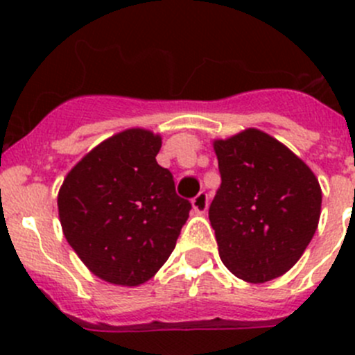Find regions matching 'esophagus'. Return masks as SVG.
I'll return each instance as SVG.
<instances>
[{
  "mask_svg": "<svg viewBox=\"0 0 355 355\" xmlns=\"http://www.w3.org/2000/svg\"><path fill=\"white\" fill-rule=\"evenodd\" d=\"M207 206H209V196H207L206 191H200L194 199H192V207L198 214H204L207 211Z\"/></svg>",
  "mask_w": 355,
  "mask_h": 355,
  "instance_id": "1",
  "label": "esophagus"
}]
</instances>
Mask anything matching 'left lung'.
I'll return each mask as SVG.
<instances>
[{"mask_svg": "<svg viewBox=\"0 0 355 355\" xmlns=\"http://www.w3.org/2000/svg\"><path fill=\"white\" fill-rule=\"evenodd\" d=\"M213 146L221 185L209 221L221 261L250 284L282 277L316 232L320 182L287 146L257 128Z\"/></svg>", "mask_w": 355, "mask_h": 355, "instance_id": "1", "label": "left lung"}]
</instances>
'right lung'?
<instances>
[{
  "label": "right lung",
  "instance_id": "obj_1",
  "mask_svg": "<svg viewBox=\"0 0 355 355\" xmlns=\"http://www.w3.org/2000/svg\"><path fill=\"white\" fill-rule=\"evenodd\" d=\"M161 137L128 128L87 153L63 180L58 213L63 234L101 280L137 287L173 252L192 209L159 166Z\"/></svg>",
  "mask_w": 355,
  "mask_h": 355
}]
</instances>
